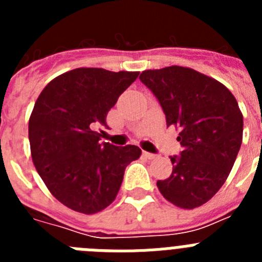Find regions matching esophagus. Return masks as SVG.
I'll return each mask as SVG.
<instances>
[{
    "mask_svg": "<svg viewBox=\"0 0 262 262\" xmlns=\"http://www.w3.org/2000/svg\"><path fill=\"white\" fill-rule=\"evenodd\" d=\"M143 155H144V156L147 157V159H149V160L156 159V155H155V154H149V152H143Z\"/></svg>",
    "mask_w": 262,
    "mask_h": 262,
    "instance_id": "1",
    "label": "esophagus"
}]
</instances>
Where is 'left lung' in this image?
Returning a JSON list of instances; mask_svg holds the SVG:
<instances>
[{
  "label": "left lung",
  "instance_id": "8db88e82",
  "mask_svg": "<svg viewBox=\"0 0 262 262\" xmlns=\"http://www.w3.org/2000/svg\"><path fill=\"white\" fill-rule=\"evenodd\" d=\"M140 81L163 107L166 126L180 131V156H170V177L157 181L166 201L191 210L223 186L243 142L237 101L215 78L185 67L148 69Z\"/></svg>",
  "mask_w": 262,
  "mask_h": 262
}]
</instances>
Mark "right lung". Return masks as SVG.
Wrapping results in <instances>:
<instances>
[{
	"label": "right lung",
	"instance_id": "obj_1",
	"mask_svg": "<svg viewBox=\"0 0 262 262\" xmlns=\"http://www.w3.org/2000/svg\"><path fill=\"white\" fill-rule=\"evenodd\" d=\"M139 72L76 68L41 90L29 120L31 157L48 190L82 214L102 211L115 200L124 169L138 160L136 145L101 143L98 126Z\"/></svg>",
	"mask_w": 262,
	"mask_h": 262
}]
</instances>
